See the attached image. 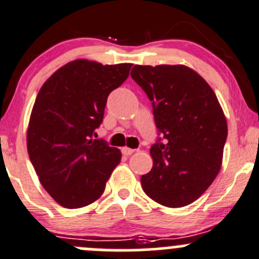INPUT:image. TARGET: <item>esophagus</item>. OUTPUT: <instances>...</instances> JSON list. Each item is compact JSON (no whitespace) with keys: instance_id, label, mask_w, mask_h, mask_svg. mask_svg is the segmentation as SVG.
Returning <instances> with one entry per match:
<instances>
[{"instance_id":"obj_1","label":"esophagus","mask_w":259,"mask_h":259,"mask_svg":"<svg viewBox=\"0 0 259 259\" xmlns=\"http://www.w3.org/2000/svg\"><path fill=\"white\" fill-rule=\"evenodd\" d=\"M133 152H135V150H132V148H130V147H123V148H122V153H123L124 156L132 155Z\"/></svg>"}]
</instances>
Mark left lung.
Segmentation results:
<instances>
[{"instance_id":"8db88e82","label":"left lung","mask_w":259,"mask_h":259,"mask_svg":"<svg viewBox=\"0 0 259 259\" xmlns=\"http://www.w3.org/2000/svg\"><path fill=\"white\" fill-rule=\"evenodd\" d=\"M131 76L152 102L158 138L153 166L141 176L146 195L168 208L200 198L217 178L228 126L215 93L185 65H135Z\"/></svg>"}]
</instances>
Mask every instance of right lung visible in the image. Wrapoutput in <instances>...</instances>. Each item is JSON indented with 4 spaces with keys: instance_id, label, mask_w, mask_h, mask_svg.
Returning a JSON list of instances; mask_svg holds the SVG:
<instances>
[{
    "instance_id": "add662e5",
    "label": "right lung",
    "mask_w": 259,
    "mask_h": 259,
    "mask_svg": "<svg viewBox=\"0 0 259 259\" xmlns=\"http://www.w3.org/2000/svg\"><path fill=\"white\" fill-rule=\"evenodd\" d=\"M131 66L78 59L58 69L37 93L27 152L44 189L64 208H83L101 198L121 162L118 148L92 137L109 93L128 78Z\"/></svg>"
}]
</instances>
